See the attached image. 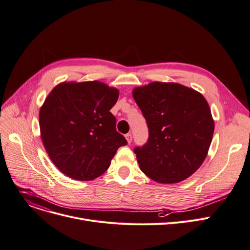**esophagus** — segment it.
<instances>
[{
  "mask_svg": "<svg viewBox=\"0 0 250 250\" xmlns=\"http://www.w3.org/2000/svg\"><path fill=\"white\" fill-rule=\"evenodd\" d=\"M125 139H126L127 143H128V144H130V143H131V140H132V136H131V134H126V135H125Z\"/></svg>",
  "mask_w": 250,
  "mask_h": 250,
  "instance_id": "esophagus-1",
  "label": "esophagus"
}]
</instances>
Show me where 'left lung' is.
I'll return each instance as SVG.
<instances>
[{
  "instance_id": "left-lung-1",
  "label": "left lung",
  "mask_w": 250,
  "mask_h": 250,
  "mask_svg": "<svg viewBox=\"0 0 250 250\" xmlns=\"http://www.w3.org/2000/svg\"><path fill=\"white\" fill-rule=\"evenodd\" d=\"M148 127V139L135 147L141 170L162 184L193 175L211 145L214 121L204 96L174 82H152L132 90Z\"/></svg>"
}]
</instances>
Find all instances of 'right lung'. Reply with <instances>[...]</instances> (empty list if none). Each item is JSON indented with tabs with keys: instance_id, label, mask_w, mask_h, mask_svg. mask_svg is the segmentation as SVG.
Returning a JSON list of instances; mask_svg holds the SVG:
<instances>
[{
	"instance_id": "add662e5",
	"label": "right lung",
	"mask_w": 250,
	"mask_h": 250,
	"mask_svg": "<svg viewBox=\"0 0 250 250\" xmlns=\"http://www.w3.org/2000/svg\"><path fill=\"white\" fill-rule=\"evenodd\" d=\"M118 98V89L99 81L62 82L46 97L39 112L41 139L64 175L93 180L127 144L116 131V120L109 111Z\"/></svg>"
}]
</instances>
